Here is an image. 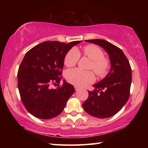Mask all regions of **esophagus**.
<instances>
[{
    "label": "esophagus",
    "mask_w": 148,
    "mask_h": 148,
    "mask_svg": "<svg viewBox=\"0 0 148 148\" xmlns=\"http://www.w3.org/2000/svg\"><path fill=\"white\" fill-rule=\"evenodd\" d=\"M74 89H75V90H76V91H78V90H79V87H77V86H75Z\"/></svg>",
    "instance_id": "obj_1"
}]
</instances>
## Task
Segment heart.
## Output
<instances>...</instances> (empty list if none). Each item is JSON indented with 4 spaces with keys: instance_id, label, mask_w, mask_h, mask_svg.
<instances>
[{
    "instance_id": "heart-1",
    "label": "heart",
    "mask_w": 148,
    "mask_h": 148,
    "mask_svg": "<svg viewBox=\"0 0 148 148\" xmlns=\"http://www.w3.org/2000/svg\"><path fill=\"white\" fill-rule=\"evenodd\" d=\"M80 54L91 60L89 69L92 70L98 76H104L108 72L110 67V59L104 56L102 49L93 44L85 46L81 52L76 47H72L65 55L64 64L67 67L75 66L80 58ZM65 76L70 83L79 87L91 84L95 80V75L92 71H85L79 69L69 70Z\"/></svg>"
}]
</instances>
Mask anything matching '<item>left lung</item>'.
Returning <instances> with one entry per match:
<instances>
[{"instance_id": "1", "label": "left lung", "mask_w": 148, "mask_h": 148, "mask_svg": "<svg viewBox=\"0 0 148 148\" xmlns=\"http://www.w3.org/2000/svg\"><path fill=\"white\" fill-rule=\"evenodd\" d=\"M106 50L111 68L108 74L99 83L93 85V91L82 106L85 111L98 118H106L117 114L128 101L131 89V67L122 50L104 40H87Z\"/></svg>"}]
</instances>
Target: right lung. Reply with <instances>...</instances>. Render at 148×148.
<instances>
[{
    "label": "right lung",
    "instance_id": "right-lung-1",
    "mask_svg": "<svg viewBox=\"0 0 148 148\" xmlns=\"http://www.w3.org/2000/svg\"><path fill=\"white\" fill-rule=\"evenodd\" d=\"M81 42L46 41L27 52L19 67L17 81L21 101L32 116L48 119L63 111L74 87L64 79L56 89L51 86L60 84L67 51Z\"/></svg>",
    "mask_w": 148,
    "mask_h": 148
}]
</instances>
